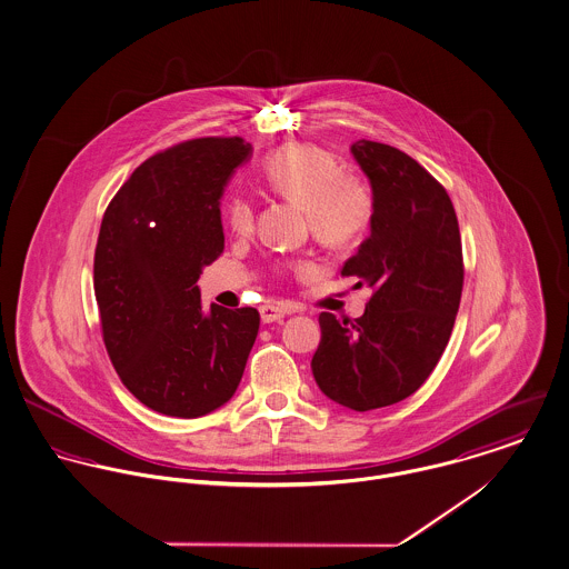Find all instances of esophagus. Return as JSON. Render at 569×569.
Returning a JSON list of instances; mask_svg holds the SVG:
<instances>
[{"label": "esophagus", "instance_id": "34e87169", "mask_svg": "<svg viewBox=\"0 0 569 569\" xmlns=\"http://www.w3.org/2000/svg\"><path fill=\"white\" fill-rule=\"evenodd\" d=\"M259 310H261V321L263 323L280 321L284 315H289V308L282 306V303H263Z\"/></svg>", "mask_w": 569, "mask_h": 569}]
</instances>
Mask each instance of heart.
<instances>
[{
	"label": "heart",
	"instance_id": "b5f03b06",
	"mask_svg": "<svg viewBox=\"0 0 569 569\" xmlns=\"http://www.w3.org/2000/svg\"><path fill=\"white\" fill-rule=\"evenodd\" d=\"M267 188L302 207L312 232L328 243H349L365 232L373 216V196L339 161L312 144H287L267 154L261 168ZM228 227L237 234L254 228V207L243 196H232L227 207ZM308 269V266H300Z\"/></svg>",
	"mask_w": 569,
	"mask_h": 569
}]
</instances>
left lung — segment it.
Instances as JSON below:
<instances>
[{"instance_id":"left-lung-1","label":"left lung","mask_w":569,"mask_h":569,"mask_svg":"<svg viewBox=\"0 0 569 569\" xmlns=\"http://www.w3.org/2000/svg\"><path fill=\"white\" fill-rule=\"evenodd\" d=\"M351 154L373 193L371 234L342 267L373 289L362 317L319 315L310 369L321 392L367 412L403 401L436 369L451 339L463 261L453 202L410 154L358 140Z\"/></svg>"}]
</instances>
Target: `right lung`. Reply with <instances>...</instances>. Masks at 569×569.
Here are the masks:
<instances>
[{
    "label": "right lung",
    "mask_w": 569,
    "mask_h": 569,
    "mask_svg": "<svg viewBox=\"0 0 569 569\" xmlns=\"http://www.w3.org/2000/svg\"><path fill=\"white\" fill-rule=\"evenodd\" d=\"M252 154L200 138L147 159L110 202L94 252L106 349L129 392L159 415L198 418L234 395L259 310L202 308L198 278L224 250L220 200Z\"/></svg>",
    "instance_id": "1"
}]
</instances>
